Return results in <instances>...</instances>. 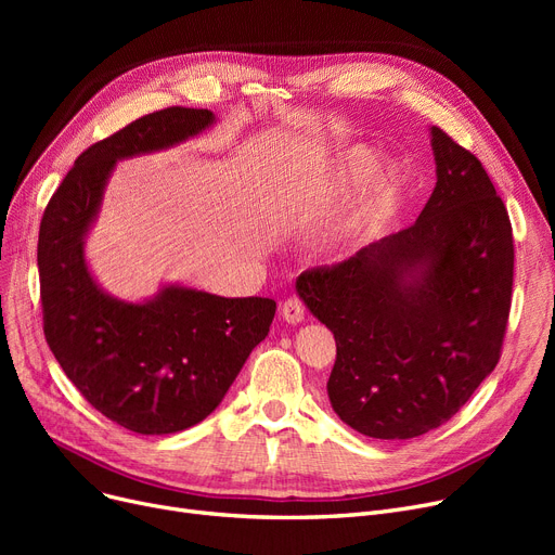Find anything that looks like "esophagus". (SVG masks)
Returning <instances> with one entry per match:
<instances>
[{"label":"esophagus","mask_w":555,"mask_h":555,"mask_svg":"<svg viewBox=\"0 0 555 555\" xmlns=\"http://www.w3.org/2000/svg\"><path fill=\"white\" fill-rule=\"evenodd\" d=\"M281 317L285 319L287 324H299V322H304V317H306V306L299 299H287L281 306Z\"/></svg>","instance_id":"obj_1"}]
</instances>
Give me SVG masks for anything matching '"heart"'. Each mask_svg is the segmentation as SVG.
<instances>
[{"label": "heart", "mask_w": 555, "mask_h": 555, "mask_svg": "<svg viewBox=\"0 0 555 555\" xmlns=\"http://www.w3.org/2000/svg\"><path fill=\"white\" fill-rule=\"evenodd\" d=\"M369 159H371V157H369V153H364V151H356V153H351V155L341 157L339 164H337V168H335V182H333L335 189H337V191H346L356 180H360L364 168L369 166ZM393 180H396V170H391V168L383 170V175H380V180H377V186H375V193H373V195L383 193ZM373 195H371V199L366 202V207L362 209V214H360V218H358V227H362V224L369 220V216L373 214Z\"/></svg>", "instance_id": "obj_1"}]
</instances>
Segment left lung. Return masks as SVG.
Wrapping results in <instances>:
<instances>
[{"instance_id": "8db88e82", "label": "left lung", "mask_w": 555, "mask_h": 555, "mask_svg": "<svg viewBox=\"0 0 555 555\" xmlns=\"http://www.w3.org/2000/svg\"><path fill=\"white\" fill-rule=\"evenodd\" d=\"M436 186L418 220L297 293L335 335V414L371 439L448 423L498 366L513 295V229L481 162L431 128Z\"/></svg>"}]
</instances>
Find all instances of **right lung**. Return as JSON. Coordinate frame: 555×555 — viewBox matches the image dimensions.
Listing matches in <instances>:
<instances>
[{
  "label": "right lung",
  "mask_w": 555,
  "mask_h": 555,
  "mask_svg": "<svg viewBox=\"0 0 555 555\" xmlns=\"http://www.w3.org/2000/svg\"><path fill=\"white\" fill-rule=\"evenodd\" d=\"M214 112L166 107L90 145L51 195L38 238L44 337L94 410L137 434H172L207 418L266 339L276 301L224 299L168 285L119 301L87 270L82 241L114 164L199 134Z\"/></svg>",
  "instance_id": "1"
}]
</instances>
